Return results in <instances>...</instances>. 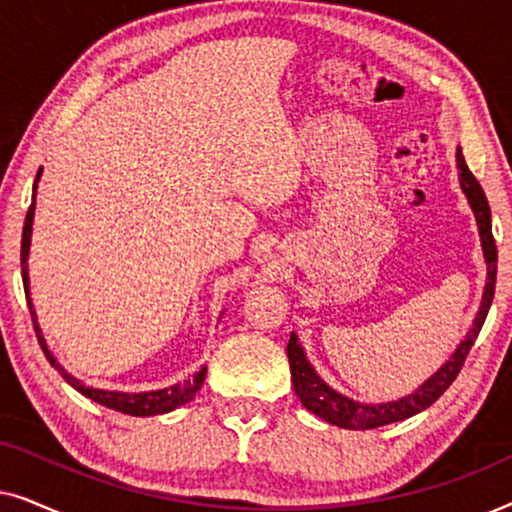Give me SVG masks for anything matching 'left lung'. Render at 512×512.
<instances>
[{"label": "left lung", "instance_id": "1", "mask_svg": "<svg viewBox=\"0 0 512 512\" xmlns=\"http://www.w3.org/2000/svg\"><path fill=\"white\" fill-rule=\"evenodd\" d=\"M457 167H459L461 191L466 193L468 205H471L475 221H478L482 254H485V263H487V284H485V293H482L480 310L473 319V326L468 328L466 338L461 340V345L454 349L450 361H447L445 366H440L436 373H433L429 380L415 391V394H408L398 398V401H389V403H359L338 394L333 387H328V384L317 375V370L312 368V363L307 361L303 347H300L298 342V335L291 333L289 345H286V354H289L293 389H296V396L300 398V403H303L310 412H314L317 417L326 419L328 424L342 426V429H352V431H366V429H377V426H384L391 422H403V419L417 415V412L429 408L431 403H436L438 398L445 394V389L457 380L459 370L464 366L466 356L471 352L482 324H485L489 305H492V298H494V289H496V244L492 235V212H489V202L485 198V193H482V186L478 184V179H475L473 172L468 170L461 149H457Z\"/></svg>", "mask_w": 512, "mask_h": 512}]
</instances>
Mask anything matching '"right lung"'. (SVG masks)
<instances>
[{"instance_id": "obj_1", "label": "right lung", "mask_w": 512, "mask_h": 512, "mask_svg": "<svg viewBox=\"0 0 512 512\" xmlns=\"http://www.w3.org/2000/svg\"><path fill=\"white\" fill-rule=\"evenodd\" d=\"M39 177H41V167H39V172H37V181H39ZM37 181H34L32 205H30V209H27L25 226H23V242H20V268H23V286H25L27 305H30L32 324H34V331H37V340H39L41 349H44L46 359L51 361L53 368H58V373L65 377V380L72 384L76 391H81V394L88 396L90 401H95V403H100V405H107V408H111V410L123 412V415H132V417L165 415V412H170L174 408H179V405H184V403L191 401V398L198 394V389L202 387V382H205L207 368L198 370V373H195L191 380H184V382L174 384V387L158 389V391H144V394H123V391H104V389L86 387V384H81L79 380H76V377L69 375L67 370L62 368L58 361H55V356L51 354V349L46 347V340H44V335H41V328L37 324V312H34V305H32V298H30V277H27V256H30L32 221H34V198H37Z\"/></svg>"}]
</instances>
